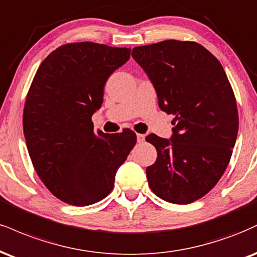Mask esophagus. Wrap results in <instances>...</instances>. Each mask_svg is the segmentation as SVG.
<instances>
[{
    "instance_id": "1",
    "label": "esophagus",
    "mask_w": 257,
    "mask_h": 257,
    "mask_svg": "<svg viewBox=\"0 0 257 257\" xmlns=\"http://www.w3.org/2000/svg\"><path fill=\"white\" fill-rule=\"evenodd\" d=\"M137 138H138V142H144L145 141V135L144 134H138Z\"/></svg>"
}]
</instances>
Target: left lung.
Here are the masks:
<instances>
[{"label":"left lung","instance_id":"left-lung-1","mask_svg":"<svg viewBox=\"0 0 257 257\" xmlns=\"http://www.w3.org/2000/svg\"><path fill=\"white\" fill-rule=\"evenodd\" d=\"M132 56L147 73L159 107L172 120L170 140L150 134L157 160L146 169L160 199L187 205L211 191L226 170L238 133L233 89L218 58L189 40L135 46Z\"/></svg>","mask_w":257,"mask_h":257}]
</instances>
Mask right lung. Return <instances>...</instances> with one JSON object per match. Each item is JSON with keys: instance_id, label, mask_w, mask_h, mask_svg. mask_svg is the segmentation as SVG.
I'll return each mask as SVG.
<instances>
[{"instance_id": "obj_1", "label": "right lung", "mask_w": 257, "mask_h": 257, "mask_svg": "<svg viewBox=\"0 0 257 257\" xmlns=\"http://www.w3.org/2000/svg\"><path fill=\"white\" fill-rule=\"evenodd\" d=\"M131 57V49L93 42L68 43L40 63L24 106L23 125L33 168L52 195L88 206L111 193L117 169L137 134L94 132L104 85Z\"/></svg>"}]
</instances>
